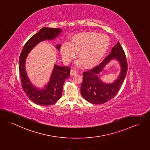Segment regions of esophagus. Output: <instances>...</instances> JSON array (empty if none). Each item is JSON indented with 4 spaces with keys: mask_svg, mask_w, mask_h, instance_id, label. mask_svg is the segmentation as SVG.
I'll list each match as a JSON object with an SVG mask.
<instances>
[{
    "mask_svg": "<svg viewBox=\"0 0 150 150\" xmlns=\"http://www.w3.org/2000/svg\"><path fill=\"white\" fill-rule=\"evenodd\" d=\"M78 74V71L75 69H71L70 71L71 75H75Z\"/></svg>",
    "mask_w": 150,
    "mask_h": 150,
    "instance_id": "1",
    "label": "esophagus"
}]
</instances>
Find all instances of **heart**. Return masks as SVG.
Here are the masks:
<instances>
[{
	"mask_svg": "<svg viewBox=\"0 0 150 150\" xmlns=\"http://www.w3.org/2000/svg\"><path fill=\"white\" fill-rule=\"evenodd\" d=\"M110 46V38L105 34L94 32H83L71 37L69 42H64L61 46L62 58L69 62L78 52V65L91 67L97 64L105 55Z\"/></svg>",
	"mask_w": 150,
	"mask_h": 150,
	"instance_id": "b5f03b06",
	"label": "heart"
}]
</instances>
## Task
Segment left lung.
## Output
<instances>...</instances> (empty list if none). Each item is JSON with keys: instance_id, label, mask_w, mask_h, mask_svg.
<instances>
[{"instance_id": "left-lung-1", "label": "left lung", "mask_w": 150, "mask_h": 150, "mask_svg": "<svg viewBox=\"0 0 150 150\" xmlns=\"http://www.w3.org/2000/svg\"><path fill=\"white\" fill-rule=\"evenodd\" d=\"M116 60L120 63L121 71L117 79L111 83L103 82L100 79V72L110 61ZM127 71V63L121 45L119 43L112 48L109 55L92 69L83 74L80 91L83 97L93 104H102L115 97L121 88Z\"/></svg>"}]
</instances>
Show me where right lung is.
I'll list each match as a JSON object with an SVG mask.
<instances>
[{"label": "right lung", "mask_w": 150, "mask_h": 150, "mask_svg": "<svg viewBox=\"0 0 150 150\" xmlns=\"http://www.w3.org/2000/svg\"><path fill=\"white\" fill-rule=\"evenodd\" d=\"M62 31L59 28H42L27 41L20 55L18 69L22 87L29 100L39 105H53L62 97L63 84L70 76V67L54 64L47 84L43 88H37L32 84L25 70L28 55L40 42L46 40L53 41L61 35ZM55 47L59 51L61 44L57 45Z\"/></svg>", "instance_id": "add662e5"}]
</instances>
